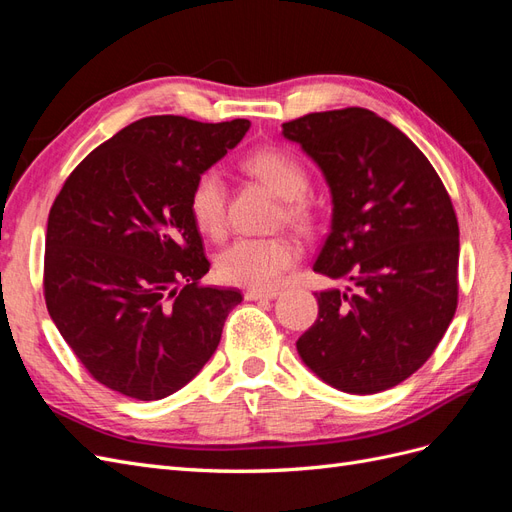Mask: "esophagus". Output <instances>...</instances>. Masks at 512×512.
<instances>
[{
    "mask_svg": "<svg viewBox=\"0 0 512 512\" xmlns=\"http://www.w3.org/2000/svg\"><path fill=\"white\" fill-rule=\"evenodd\" d=\"M277 297H280V292H277V290H247V292H245V299H247V301L277 299Z\"/></svg>",
    "mask_w": 512,
    "mask_h": 512,
    "instance_id": "34e87169",
    "label": "esophagus"
}]
</instances>
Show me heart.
I'll use <instances>...</instances> for the list:
<instances>
[{"instance_id": "heart-1", "label": "heart", "mask_w": 512, "mask_h": 512, "mask_svg": "<svg viewBox=\"0 0 512 512\" xmlns=\"http://www.w3.org/2000/svg\"><path fill=\"white\" fill-rule=\"evenodd\" d=\"M243 168L284 198L282 218L294 226H309L314 222V209L305 198L309 192V175L292 153L280 147L258 149L243 160ZM188 205L192 220L203 235L213 239L224 237L228 192L218 168L200 170L190 188ZM299 258L301 245L292 237H241L218 256L215 271L226 284L269 290L282 282L286 271L297 265Z\"/></svg>"}]
</instances>
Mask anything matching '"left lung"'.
Wrapping results in <instances>:
<instances>
[{
	"instance_id": "1",
	"label": "left lung",
	"mask_w": 512,
	"mask_h": 512,
	"mask_svg": "<svg viewBox=\"0 0 512 512\" xmlns=\"http://www.w3.org/2000/svg\"><path fill=\"white\" fill-rule=\"evenodd\" d=\"M333 196L316 273L346 290L316 292L318 318L297 342L303 363L339 391L371 395L404 382L438 348L459 297V224L436 168L367 108L284 123Z\"/></svg>"
}]
</instances>
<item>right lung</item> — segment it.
Masks as SVG:
<instances>
[{"mask_svg":"<svg viewBox=\"0 0 512 512\" xmlns=\"http://www.w3.org/2000/svg\"><path fill=\"white\" fill-rule=\"evenodd\" d=\"M247 130V119H138L91 151L57 194L46 226V309L106 389L168 397L218 348L243 297L200 284L211 265L188 198L200 170Z\"/></svg>","mask_w":512,"mask_h":512,"instance_id":"add662e5","label":"right lung"}]
</instances>
